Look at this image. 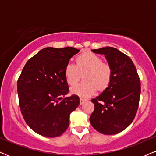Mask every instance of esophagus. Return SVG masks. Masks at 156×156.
<instances>
[{"mask_svg":"<svg viewBox=\"0 0 156 156\" xmlns=\"http://www.w3.org/2000/svg\"><path fill=\"white\" fill-rule=\"evenodd\" d=\"M85 102H86V99H84V98H82V97H80V104L83 105Z\"/></svg>","mask_w":156,"mask_h":156,"instance_id":"esophagus-1","label":"esophagus"}]
</instances>
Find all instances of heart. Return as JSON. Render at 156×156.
I'll use <instances>...</instances> for the list:
<instances>
[{
    "label": "heart",
    "mask_w": 156,
    "mask_h": 156,
    "mask_svg": "<svg viewBox=\"0 0 156 156\" xmlns=\"http://www.w3.org/2000/svg\"><path fill=\"white\" fill-rule=\"evenodd\" d=\"M83 75L85 81L71 88V92L78 96L87 97L94 94L97 87L105 90L108 87L112 78V69L108 63L102 62L100 57L91 52H86L76 57V65L68 63L65 68L67 83L74 86Z\"/></svg>",
    "instance_id": "1"
}]
</instances>
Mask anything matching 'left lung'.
<instances>
[{"instance_id": "1", "label": "left lung", "mask_w": 156, "mask_h": 156, "mask_svg": "<svg viewBox=\"0 0 156 156\" xmlns=\"http://www.w3.org/2000/svg\"><path fill=\"white\" fill-rule=\"evenodd\" d=\"M104 54L112 69L111 83L91 99L94 110L90 116L92 126L102 134H115L132 123L140 102V80L132 60L113 47L91 50Z\"/></svg>"}]
</instances>
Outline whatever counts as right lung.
I'll return each instance as SVG.
<instances>
[{
  "mask_svg": "<svg viewBox=\"0 0 156 156\" xmlns=\"http://www.w3.org/2000/svg\"><path fill=\"white\" fill-rule=\"evenodd\" d=\"M79 51L45 48L24 65L17 81L19 102L24 121L37 134L56 137L68 128L80 99L77 95L65 97L69 91L65 68Z\"/></svg>",
  "mask_w": 156,
  "mask_h": 156,
  "instance_id": "obj_1",
  "label": "right lung"
}]
</instances>
